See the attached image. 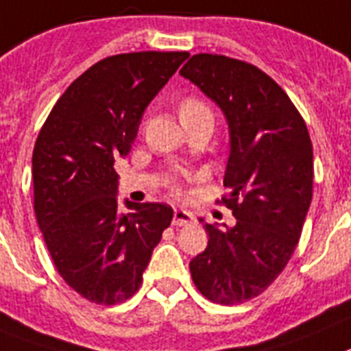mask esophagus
I'll list each match as a JSON object with an SVG mask.
<instances>
[{"label": "esophagus", "instance_id": "obj_1", "mask_svg": "<svg viewBox=\"0 0 351 351\" xmlns=\"http://www.w3.org/2000/svg\"><path fill=\"white\" fill-rule=\"evenodd\" d=\"M193 222V213L192 211H186L179 208V210L173 211V219H172V224L173 226H186Z\"/></svg>", "mask_w": 351, "mask_h": 351}]
</instances>
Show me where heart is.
Instances as JSON below:
<instances>
[{
    "mask_svg": "<svg viewBox=\"0 0 351 351\" xmlns=\"http://www.w3.org/2000/svg\"><path fill=\"white\" fill-rule=\"evenodd\" d=\"M192 109H206V107L202 106L199 100H186V102H182L181 112L182 111H192Z\"/></svg>",
    "mask_w": 351,
    "mask_h": 351,
    "instance_id": "obj_1",
    "label": "heart"
}]
</instances>
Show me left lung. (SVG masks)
I'll use <instances>...</instances> for the list:
<instances>
[{
    "mask_svg": "<svg viewBox=\"0 0 351 351\" xmlns=\"http://www.w3.org/2000/svg\"><path fill=\"white\" fill-rule=\"evenodd\" d=\"M222 111L230 132L226 206L237 224H204L208 245L190 262L193 283L213 303L262 294L300 240L312 201L314 156L305 121L273 78L224 55H193L179 71Z\"/></svg>",
    "mask_w": 351,
    "mask_h": 351,
    "instance_id": "obj_1",
    "label": "left lung"
}]
</instances>
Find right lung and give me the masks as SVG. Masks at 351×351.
I'll return each mask as SVG.
<instances>
[{"mask_svg": "<svg viewBox=\"0 0 351 351\" xmlns=\"http://www.w3.org/2000/svg\"><path fill=\"white\" fill-rule=\"evenodd\" d=\"M190 57L138 51L107 57L57 100L32 156L37 224L59 274L86 300L114 305L141 285L173 210L163 202L118 208L112 165L134 143L145 109Z\"/></svg>", "mask_w": 351, "mask_h": 351, "instance_id": "right-lung-1", "label": "right lung"}]
</instances>
